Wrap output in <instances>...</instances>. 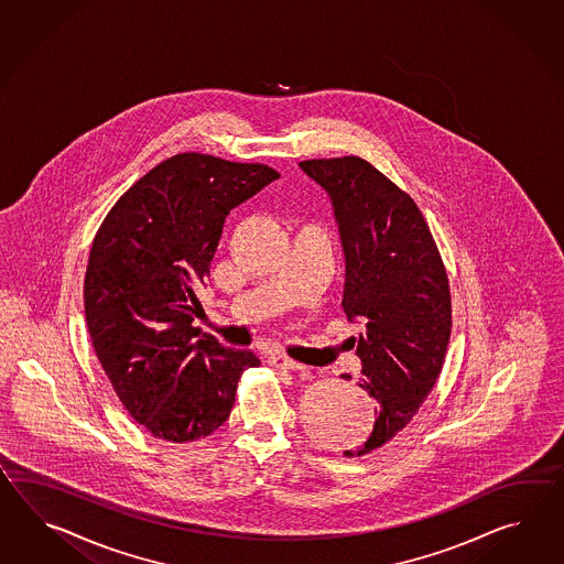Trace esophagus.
<instances>
[{"label": "esophagus", "mask_w": 564, "mask_h": 564, "mask_svg": "<svg viewBox=\"0 0 564 564\" xmlns=\"http://www.w3.org/2000/svg\"><path fill=\"white\" fill-rule=\"evenodd\" d=\"M269 365L271 367H275V369H285V371H303L305 367L300 365L297 360H293V358L285 357V355H271L269 358Z\"/></svg>", "instance_id": "esophagus-1"}]
</instances>
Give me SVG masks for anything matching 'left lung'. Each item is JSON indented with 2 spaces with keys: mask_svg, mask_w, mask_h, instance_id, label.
Wrapping results in <instances>:
<instances>
[{
  "mask_svg": "<svg viewBox=\"0 0 564 564\" xmlns=\"http://www.w3.org/2000/svg\"><path fill=\"white\" fill-rule=\"evenodd\" d=\"M334 204L346 283L344 314L360 319V387L377 401L365 456L395 438L438 381L453 328L446 267L412 197L360 156L300 163ZM350 379V377H348Z\"/></svg>",
  "mask_w": 564,
  "mask_h": 564,
  "instance_id": "1",
  "label": "left lung"
}]
</instances>
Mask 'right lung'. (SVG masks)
I'll return each mask as SVG.
<instances>
[{
	"label": "right lung",
	"instance_id": "obj_1",
	"mask_svg": "<svg viewBox=\"0 0 564 564\" xmlns=\"http://www.w3.org/2000/svg\"><path fill=\"white\" fill-rule=\"evenodd\" d=\"M279 180L262 163L180 152L113 204L85 271V319L126 412L154 438L195 442L228 420L250 350L199 336L197 289L230 209Z\"/></svg>",
	"mask_w": 564,
	"mask_h": 564
}]
</instances>
